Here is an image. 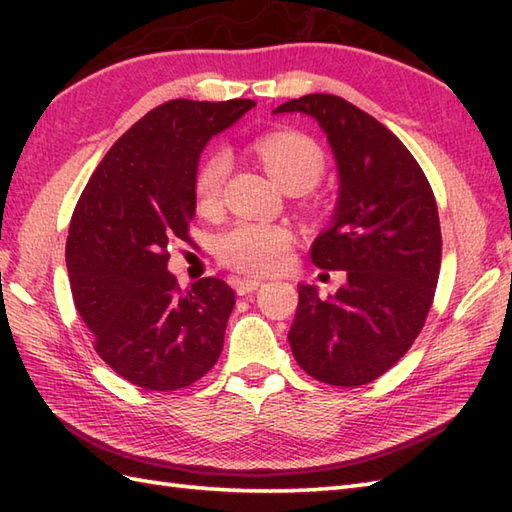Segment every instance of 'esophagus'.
Instances as JSON below:
<instances>
[{
	"label": "esophagus",
	"instance_id": "1",
	"mask_svg": "<svg viewBox=\"0 0 512 512\" xmlns=\"http://www.w3.org/2000/svg\"><path fill=\"white\" fill-rule=\"evenodd\" d=\"M262 284H264V281L257 279V277H248V275L235 277V290L239 292V295H248V292H255Z\"/></svg>",
	"mask_w": 512,
	"mask_h": 512
}]
</instances>
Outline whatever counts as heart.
I'll list each match as a JSON object with an SVG mask.
<instances>
[{
  "label": "heart",
  "instance_id": "1",
  "mask_svg": "<svg viewBox=\"0 0 512 512\" xmlns=\"http://www.w3.org/2000/svg\"><path fill=\"white\" fill-rule=\"evenodd\" d=\"M259 160L281 189H310L321 178L325 158L312 138L281 132L259 140L255 145ZM231 171V156L226 149H213L195 171V204L204 213L215 211L222 200V189ZM295 244L292 228L279 222L244 220L233 224L217 239V250L226 264L242 273H275L284 268Z\"/></svg>",
  "mask_w": 512,
  "mask_h": 512
}]
</instances>
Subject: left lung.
I'll use <instances>...</instances> for the list:
<instances>
[{"mask_svg": "<svg viewBox=\"0 0 512 512\" xmlns=\"http://www.w3.org/2000/svg\"><path fill=\"white\" fill-rule=\"evenodd\" d=\"M273 114L314 118L339 173L334 213L310 257L347 279L328 299L299 284L292 354L321 383L367 385L405 356L427 319L442 255L436 198L407 147L339 96L308 94Z\"/></svg>", "mask_w": 512, "mask_h": 512, "instance_id": "obj_1", "label": "left lung"}]
</instances>
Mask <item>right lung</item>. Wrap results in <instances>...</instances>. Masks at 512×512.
I'll use <instances>...</instances> for the list:
<instances>
[{
  "instance_id": "obj_1",
  "label": "right lung",
  "mask_w": 512,
  "mask_h": 512,
  "mask_svg": "<svg viewBox=\"0 0 512 512\" xmlns=\"http://www.w3.org/2000/svg\"><path fill=\"white\" fill-rule=\"evenodd\" d=\"M255 101H169L116 140L76 204L65 262L96 352L149 391L202 378L224 347L235 292L204 277L180 290L169 246L191 242L193 180L209 140Z\"/></svg>"
}]
</instances>
